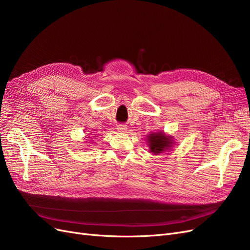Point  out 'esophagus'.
<instances>
[{
    "label": "esophagus",
    "mask_w": 250,
    "mask_h": 250,
    "mask_svg": "<svg viewBox=\"0 0 250 250\" xmlns=\"http://www.w3.org/2000/svg\"><path fill=\"white\" fill-rule=\"evenodd\" d=\"M117 129H118L119 132H126L127 131V127L124 124H120V125H118Z\"/></svg>",
    "instance_id": "esophagus-1"
}]
</instances>
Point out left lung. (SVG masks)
<instances>
[{
    "instance_id": "obj_1",
    "label": "left lung",
    "mask_w": 250,
    "mask_h": 250,
    "mask_svg": "<svg viewBox=\"0 0 250 250\" xmlns=\"http://www.w3.org/2000/svg\"><path fill=\"white\" fill-rule=\"evenodd\" d=\"M147 138L151 152H153L154 154L164 152V151L168 150L172 145L171 138L167 137V135H165L162 132L151 133Z\"/></svg>"
}]
</instances>
